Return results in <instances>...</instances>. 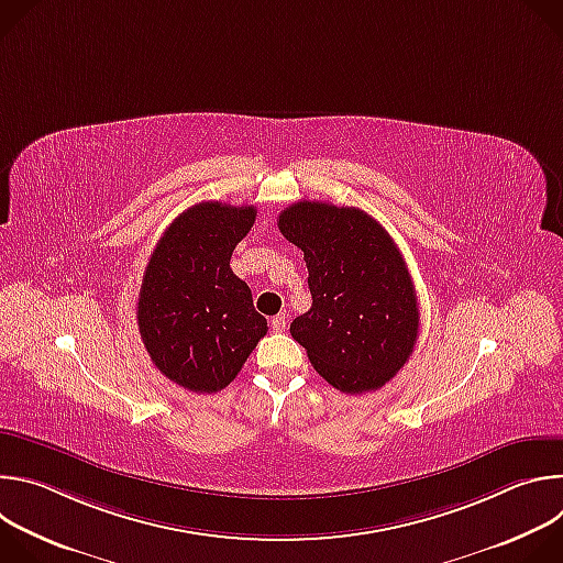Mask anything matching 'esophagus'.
Returning <instances> with one entry per match:
<instances>
[{
    "mask_svg": "<svg viewBox=\"0 0 563 563\" xmlns=\"http://www.w3.org/2000/svg\"><path fill=\"white\" fill-rule=\"evenodd\" d=\"M269 325H272L274 332H285V330H287V316H285V313L274 316V318L269 320Z\"/></svg>",
    "mask_w": 563,
    "mask_h": 563,
    "instance_id": "esophagus-1",
    "label": "esophagus"
}]
</instances>
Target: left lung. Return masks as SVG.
<instances>
[{
    "label": "left lung",
    "mask_w": 563,
    "mask_h": 563,
    "mask_svg": "<svg viewBox=\"0 0 563 563\" xmlns=\"http://www.w3.org/2000/svg\"><path fill=\"white\" fill-rule=\"evenodd\" d=\"M309 272L311 307L289 328L330 385L345 394L383 387L419 336V302L391 235L365 211L300 200L278 216Z\"/></svg>",
    "instance_id": "left-lung-1"
}]
</instances>
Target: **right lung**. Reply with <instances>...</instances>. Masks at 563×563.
I'll list each match as a JSON object with an SVG mask.
<instances>
[{
  "label": "right lung",
  "mask_w": 563,
  "mask_h": 563,
  "mask_svg": "<svg viewBox=\"0 0 563 563\" xmlns=\"http://www.w3.org/2000/svg\"><path fill=\"white\" fill-rule=\"evenodd\" d=\"M254 220L256 207L194 205L167 227L144 269L142 343L153 365L189 391L227 387L267 334L252 289L229 267Z\"/></svg>",
  "instance_id": "add662e5"
}]
</instances>
